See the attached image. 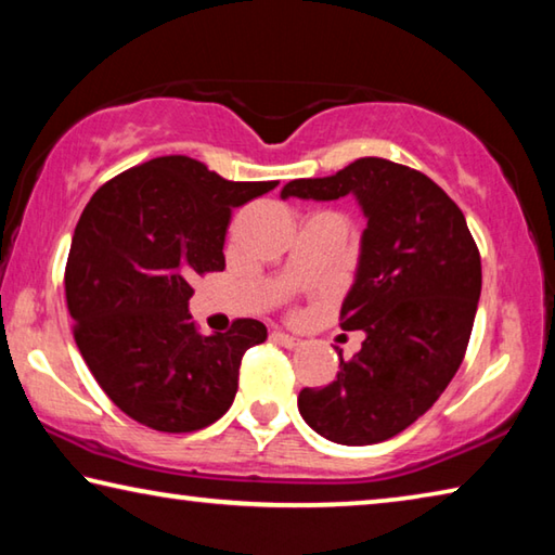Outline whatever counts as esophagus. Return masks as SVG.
I'll return each mask as SVG.
<instances>
[{
	"instance_id": "obj_1",
	"label": "esophagus",
	"mask_w": 555,
	"mask_h": 555,
	"mask_svg": "<svg viewBox=\"0 0 555 555\" xmlns=\"http://www.w3.org/2000/svg\"><path fill=\"white\" fill-rule=\"evenodd\" d=\"M271 340L279 343L281 347H288V350H296V347L304 345V340H300V337H296V335H288V333H281V331H274V333H271Z\"/></svg>"
}]
</instances>
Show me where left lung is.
Returning a JSON list of instances; mask_svg holds the SVG:
<instances>
[{
    "label": "left lung",
    "mask_w": 555,
    "mask_h": 555,
    "mask_svg": "<svg viewBox=\"0 0 555 555\" xmlns=\"http://www.w3.org/2000/svg\"><path fill=\"white\" fill-rule=\"evenodd\" d=\"M354 195L367 218L343 331L362 350L337 379L298 393L308 426L340 446L389 440L434 406L463 362L482 291L480 251L465 215L428 176L364 156L325 178H296L281 198Z\"/></svg>",
    "instance_id": "obj_1"
}]
</instances>
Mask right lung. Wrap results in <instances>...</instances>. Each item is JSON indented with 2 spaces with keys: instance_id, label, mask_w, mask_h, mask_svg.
Returning <instances> with one entry per match:
<instances>
[{
  "instance_id": "1",
  "label": "right lung",
  "mask_w": 555,
  "mask_h": 555,
  "mask_svg": "<svg viewBox=\"0 0 555 555\" xmlns=\"http://www.w3.org/2000/svg\"><path fill=\"white\" fill-rule=\"evenodd\" d=\"M276 181H224L191 156H158L107 181L82 210L65 300L82 360L115 406L164 434L218 421L237 393L242 354L267 340L240 318L203 335L188 300L195 274L224 269L232 210Z\"/></svg>"
}]
</instances>
